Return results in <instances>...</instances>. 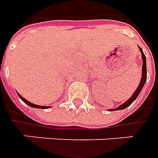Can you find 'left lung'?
I'll list each match as a JSON object with an SVG mask.
<instances>
[{
    "label": "left lung",
    "mask_w": 158,
    "mask_h": 158,
    "mask_svg": "<svg viewBox=\"0 0 158 158\" xmlns=\"http://www.w3.org/2000/svg\"><path fill=\"white\" fill-rule=\"evenodd\" d=\"M139 51L141 52L142 55V59H143V65H142V77L141 80H140V82L139 84V87L137 88V89L135 90V92L133 94V95L131 96L129 99H127V101L125 103H123L122 106H118L116 109H113L112 110H123L125 108H127V106H129L132 104V103L135 101V99H137L138 95L139 94V93L141 92L142 88L144 87V85L145 83V81H146V77H147V70H146V59H145V56L144 54V52L142 51L141 48H139Z\"/></svg>",
    "instance_id": "1"
}]
</instances>
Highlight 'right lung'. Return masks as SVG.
Wrapping results in <instances>:
<instances>
[{"mask_svg": "<svg viewBox=\"0 0 158 158\" xmlns=\"http://www.w3.org/2000/svg\"><path fill=\"white\" fill-rule=\"evenodd\" d=\"M19 94V97L20 99L23 100V102L25 103V104H27L28 106H31V107H33V108H40V109H48V106H37V105H34V104H32V103L29 102L28 100H26L25 99H23V97L19 94Z\"/></svg>", "mask_w": 158, "mask_h": 158, "instance_id": "add662e5", "label": "right lung"}]
</instances>
